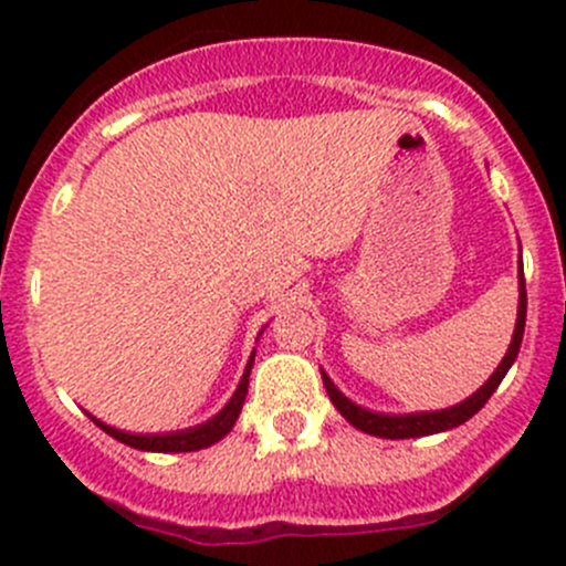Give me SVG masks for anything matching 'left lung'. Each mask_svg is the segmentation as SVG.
Masks as SVG:
<instances>
[{
    "label": "left lung",
    "instance_id": "8db88e82",
    "mask_svg": "<svg viewBox=\"0 0 566 566\" xmlns=\"http://www.w3.org/2000/svg\"><path fill=\"white\" fill-rule=\"evenodd\" d=\"M523 328H526V279H523L521 271V301H517V323H515V334H512L510 342V350L506 356L501 358L499 369L488 378V384L482 386L479 391H473L471 397L462 399V402L452 405L447 410H430V413H405V416H391V413H373V410L361 408V405L350 402L334 384H331L328 375L323 373V386L328 391L331 402L336 405L342 416L350 421L356 430L369 432V436H378V438H391V441H399V438H421V436H432V432H443V430H452V427H460L462 421L471 419L473 413L484 408L493 391L499 389V384L504 380V375L510 373V367L515 364L517 350H521V342H523Z\"/></svg>",
    "mask_w": 566,
    "mask_h": 566
}]
</instances>
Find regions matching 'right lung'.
Here are the masks:
<instances>
[{
  "instance_id": "obj_1",
  "label": "right lung",
  "mask_w": 566,
  "mask_h": 566,
  "mask_svg": "<svg viewBox=\"0 0 566 566\" xmlns=\"http://www.w3.org/2000/svg\"><path fill=\"white\" fill-rule=\"evenodd\" d=\"M251 364H254V353H251L247 369H243L241 384H238V389H235V394H232L230 402H227L224 408H221L219 413L213 416V419L205 421V424L188 427V430H180V432H158V436H134V432L114 430V427H108L101 419H95V416H90V419H93L95 424H98L101 430L106 432V436L117 438V441L125 443V447L142 449V452H197V449L213 447L216 441H221V438H224L227 432L232 430L235 419H238V416H241L243 399H247V391H249Z\"/></svg>"
}]
</instances>
